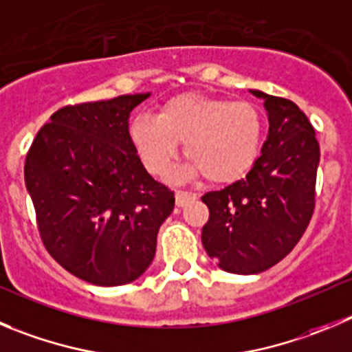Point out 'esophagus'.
I'll return each instance as SVG.
<instances>
[{
  "label": "esophagus",
  "instance_id": "34e87169",
  "mask_svg": "<svg viewBox=\"0 0 352 352\" xmlns=\"http://www.w3.org/2000/svg\"><path fill=\"white\" fill-rule=\"evenodd\" d=\"M196 196L191 195V192L187 191H175V205L177 206H184L189 199H195Z\"/></svg>",
  "mask_w": 352,
  "mask_h": 352
}]
</instances>
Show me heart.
<instances>
[{"instance_id":"1","label":"heart","mask_w":352,"mask_h":352,"mask_svg":"<svg viewBox=\"0 0 352 352\" xmlns=\"http://www.w3.org/2000/svg\"><path fill=\"white\" fill-rule=\"evenodd\" d=\"M128 137L151 175H168L184 142L189 163L180 177L203 175L210 184H231L257 161L262 118L250 102L187 91L161 104L156 118H133Z\"/></svg>"}]
</instances>
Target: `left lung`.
<instances>
[{
	"label": "left lung",
	"instance_id": "1",
	"mask_svg": "<svg viewBox=\"0 0 352 352\" xmlns=\"http://www.w3.org/2000/svg\"><path fill=\"white\" fill-rule=\"evenodd\" d=\"M264 98L267 140L245 179L201 198L208 222L201 241L219 267L257 274L287 257L305 232L316 205L320 144L297 104L250 90Z\"/></svg>",
	"mask_w": 352,
	"mask_h": 352
}]
</instances>
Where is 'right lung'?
I'll return each mask as SVG.
<instances>
[{
    "instance_id": "add662e5",
    "label": "right lung",
    "mask_w": 352,
    "mask_h": 352,
    "mask_svg": "<svg viewBox=\"0 0 352 352\" xmlns=\"http://www.w3.org/2000/svg\"><path fill=\"white\" fill-rule=\"evenodd\" d=\"M149 95L62 107L25 156L43 245L65 271L98 287L131 283L146 272L175 205L128 137L130 113Z\"/></svg>"
}]
</instances>
